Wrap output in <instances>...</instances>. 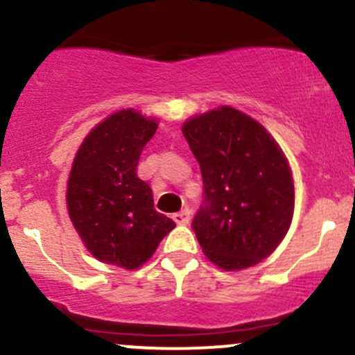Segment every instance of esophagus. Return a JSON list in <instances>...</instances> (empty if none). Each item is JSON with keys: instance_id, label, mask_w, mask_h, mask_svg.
I'll list each match as a JSON object with an SVG mask.
<instances>
[{"instance_id": "obj_1", "label": "esophagus", "mask_w": 355, "mask_h": 355, "mask_svg": "<svg viewBox=\"0 0 355 355\" xmlns=\"http://www.w3.org/2000/svg\"><path fill=\"white\" fill-rule=\"evenodd\" d=\"M173 220L178 225H188L189 220H191V213H189V209H181V211L174 213Z\"/></svg>"}]
</instances>
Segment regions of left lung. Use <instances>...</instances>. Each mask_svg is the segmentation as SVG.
<instances>
[{"instance_id": "8db88e82", "label": "left lung", "mask_w": 355, "mask_h": 355, "mask_svg": "<svg viewBox=\"0 0 355 355\" xmlns=\"http://www.w3.org/2000/svg\"><path fill=\"white\" fill-rule=\"evenodd\" d=\"M203 178L193 230L211 262L250 268L279 245L291 225L295 186L288 161L261 123L222 106L182 127Z\"/></svg>"}]
</instances>
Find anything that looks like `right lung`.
<instances>
[{
	"label": "right lung",
	"instance_id": "obj_1",
	"mask_svg": "<svg viewBox=\"0 0 355 355\" xmlns=\"http://www.w3.org/2000/svg\"><path fill=\"white\" fill-rule=\"evenodd\" d=\"M157 130L121 110L86 137L67 182V209L87 250L101 262L137 269L176 223L154 208L150 186L137 176L140 154Z\"/></svg>",
	"mask_w": 355,
	"mask_h": 355
}]
</instances>
